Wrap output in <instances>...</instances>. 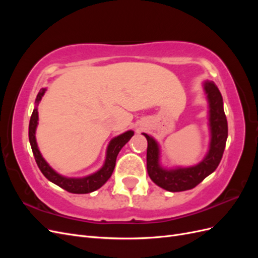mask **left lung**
<instances>
[{"label": "left lung", "instance_id": "obj_1", "mask_svg": "<svg viewBox=\"0 0 258 258\" xmlns=\"http://www.w3.org/2000/svg\"><path fill=\"white\" fill-rule=\"evenodd\" d=\"M208 101V126L210 132L209 150L197 165L189 167L176 166L166 168L160 162V145L147 134H142L147 140L146 166L152 181L168 191H184L194 188L213 173L220 165L228 137L227 119L224 112L223 97L214 82L202 83Z\"/></svg>", "mask_w": 258, "mask_h": 258}]
</instances>
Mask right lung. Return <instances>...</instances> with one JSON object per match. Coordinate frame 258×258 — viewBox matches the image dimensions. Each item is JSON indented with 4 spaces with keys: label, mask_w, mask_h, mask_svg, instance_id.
Returning <instances> with one entry per match:
<instances>
[{
    "label": "right lung",
    "mask_w": 258,
    "mask_h": 258,
    "mask_svg": "<svg viewBox=\"0 0 258 258\" xmlns=\"http://www.w3.org/2000/svg\"><path fill=\"white\" fill-rule=\"evenodd\" d=\"M46 90L47 89L42 88L40 92L37 93L36 99H35V107L32 115H31V119L29 123V141H30L31 148H32V152L38 168H40L41 172L44 174L46 178L48 179V181L58 185L59 187H61V188L66 189L69 192L88 194L99 189L100 187H102L107 182V179L111 177L115 168L117 155H118L121 148L126 145V143H128L129 140L134 137L135 132L132 130H128L111 140L110 143H108L106 147L105 160H104L103 166L101 167L98 171H96V172L83 177H69V176L62 175L58 173L56 170H53L49 166V163L44 159L40 150H38L36 138H35V132L38 124L37 106L40 104Z\"/></svg>",
    "instance_id": "obj_1"
}]
</instances>
